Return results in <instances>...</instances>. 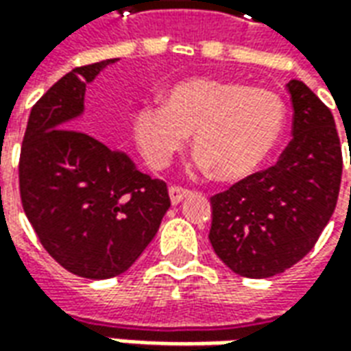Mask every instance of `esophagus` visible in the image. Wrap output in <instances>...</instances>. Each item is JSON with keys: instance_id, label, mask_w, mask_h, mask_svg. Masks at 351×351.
Instances as JSON below:
<instances>
[{"instance_id": "34e87169", "label": "esophagus", "mask_w": 351, "mask_h": 351, "mask_svg": "<svg viewBox=\"0 0 351 351\" xmlns=\"http://www.w3.org/2000/svg\"><path fill=\"white\" fill-rule=\"evenodd\" d=\"M191 191L186 190V188H180V186H171L169 188V197H171V203L173 205H178L180 201H184V199L190 195Z\"/></svg>"}]
</instances>
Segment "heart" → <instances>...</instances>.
Segmentation results:
<instances>
[{
	"label": "heart",
	"mask_w": 351,
	"mask_h": 351,
	"mask_svg": "<svg viewBox=\"0 0 351 351\" xmlns=\"http://www.w3.org/2000/svg\"><path fill=\"white\" fill-rule=\"evenodd\" d=\"M286 103L267 88L191 77L163 93V105L133 112L131 133L152 169H165L193 135L199 165L220 180H243L261 169L286 128Z\"/></svg>",
	"instance_id": "b5f03b06"
}]
</instances>
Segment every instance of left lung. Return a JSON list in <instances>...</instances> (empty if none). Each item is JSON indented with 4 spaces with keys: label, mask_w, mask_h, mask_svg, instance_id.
Listing matches in <instances>:
<instances>
[{
    "label": "left lung",
    "mask_w": 351,
    "mask_h": 351,
    "mask_svg": "<svg viewBox=\"0 0 351 351\" xmlns=\"http://www.w3.org/2000/svg\"><path fill=\"white\" fill-rule=\"evenodd\" d=\"M291 143L276 165L210 197V244L229 269L269 278L308 254L331 220L342 152L331 110L301 80H289Z\"/></svg>",
    "instance_id": "obj_1"
}]
</instances>
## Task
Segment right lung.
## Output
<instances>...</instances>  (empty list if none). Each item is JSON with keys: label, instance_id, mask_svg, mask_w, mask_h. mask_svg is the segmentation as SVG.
<instances>
[{"label": "right lung", "instance_id": "obj_1", "mask_svg": "<svg viewBox=\"0 0 351 351\" xmlns=\"http://www.w3.org/2000/svg\"><path fill=\"white\" fill-rule=\"evenodd\" d=\"M118 58L75 67L37 101L20 150V197L52 258L105 280L135 263L171 206L167 184L80 130L86 86Z\"/></svg>", "mask_w": 351, "mask_h": 351}]
</instances>
